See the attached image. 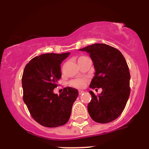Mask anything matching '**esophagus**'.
<instances>
[{
    "mask_svg": "<svg viewBox=\"0 0 149 149\" xmlns=\"http://www.w3.org/2000/svg\"><path fill=\"white\" fill-rule=\"evenodd\" d=\"M83 93H84L83 91H79V95H81V94H82Z\"/></svg>",
    "mask_w": 149,
    "mask_h": 149,
    "instance_id": "obj_1",
    "label": "esophagus"
}]
</instances>
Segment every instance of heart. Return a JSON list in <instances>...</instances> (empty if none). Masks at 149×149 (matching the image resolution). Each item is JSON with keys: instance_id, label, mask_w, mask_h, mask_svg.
I'll list each match as a JSON object with an SVG mask.
<instances>
[{"instance_id": "obj_1", "label": "heart", "mask_w": 149, "mask_h": 149, "mask_svg": "<svg viewBox=\"0 0 149 149\" xmlns=\"http://www.w3.org/2000/svg\"><path fill=\"white\" fill-rule=\"evenodd\" d=\"M85 58H86V56H80V57H79L77 61H80L81 60H82ZM86 78L76 79L71 81L70 82V84L72 86L77 88H83L86 84Z\"/></svg>"}]
</instances>
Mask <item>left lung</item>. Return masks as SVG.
Returning a JSON list of instances; mask_svg holds the SVG:
<instances>
[{"label": "left lung", "instance_id": "obj_1", "mask_svg": "<svg viewBox=\"0 0 149 149\" xmlns=\"http://www.w3.org/2000/svg\"><path fill=\"white\" fill-rule=\"evenodd\" d=\"M79 51L87 52L93 61L95 76L90 88L102 89L88 104L90 116L97 123H107L118 117L128 100L130 74L124 56L119 50L105 44H94Z\"/></svg>", "mask_w": 149, "mask_h": 149}]
</instances>
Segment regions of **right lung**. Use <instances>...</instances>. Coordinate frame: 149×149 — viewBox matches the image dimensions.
Wrapping results in <instances>:
<instances>
[{
    "label": "right lung",
    "mask_w": 149,
    "mask_h": 149,
    "mask_svg": "<svg viewBox=\"0 0 149 149\" xmlns=\"http://www.w3.org/2000/svg\"><path fill=\"white\" fill-rule=\"evenodd\" d=\"M70 53H46L33 58L22 75L23 99L36 121L47 127L65 125L78 96L77 89L66 87L58 95L53 93L61 77V63Z\"/></svg>",
    "instance_id": "right-lung-1"
}]
</instances>
